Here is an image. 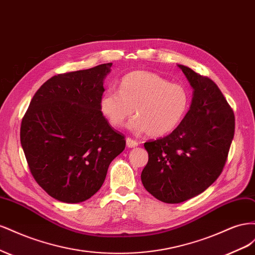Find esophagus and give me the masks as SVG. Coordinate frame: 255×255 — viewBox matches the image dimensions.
I'll return each instance as SVG.
<instances>
[{
  "label": "esophagus",
  "mask_w": 255,
  "mask_h": 255,
  "mask_svg": "<svg viewBox=\"0 0 255 255\" xmlns=\"http://www.w3.org/2000/svg\"><path fill=\"white\" fill-rule=\"evenodd\" d=\"M127 145H128V148H135V146L138 145V142L133 139H130L129 137H128L127 138Z\"/></svg>",
  "instance_id": "esophagus-1"
}]
</instances>
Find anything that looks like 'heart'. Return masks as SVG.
Masks as SVG:
<instances>
[{
    "mask_svg": "<svg viewBox=\"0 0 255 255\" xmlns=\"http://www.w3.org/2000/svg\"><path fill=\"white\" fill-rule=\"evenodd\" d=\"M186 88L171 84L156 73L134 71L122 78L119 91L106 89L100 110L114 128H121L133 115L128 128L136 135L160 137L177 128L189 109Z\"/></svg>",
    "mask_w": 255,
    "mask_h": 255,
    "instance_id": "1",
    "label": "heart"
}]
</instances>
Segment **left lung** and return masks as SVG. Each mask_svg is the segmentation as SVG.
<instances>
[{"mask_svg": "<svg viewBox=\"0 0 255 255\" xmlns=\"http://www.w3.org/2000/svg\"><path fill=\"white\" fill-rule=\"evenodd\" d=\"M182 69L194 89L190 109L171 134L144 142L149 160L141 182L165 203H181L203 192L226 165L235 132V117L211 79Z\"/></svg>", "mask_w": 255, "mask_h": 255, "instance_id": "8db88e82", "label": "left lung"}]
</instances>
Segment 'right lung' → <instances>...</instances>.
<instances>
[{"label":"right lung","instance_id":"add662e5","mask_svg":"<svg viewBox=\"0 0 255 255\" xmlns=\"http://www.w3.org/2000/svg\"><path fill=\"white\" fill-rule=\"evenodd\" d=\"M112 63L54 75L37 90L21 122L30 173L52 198L80 203L101 188L112 160L126 148L100 110Z\"/></svg>","mask_w":255,"mask_h":255}]
</instances>
